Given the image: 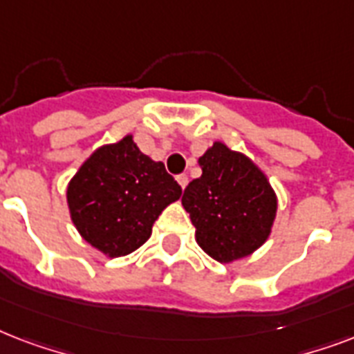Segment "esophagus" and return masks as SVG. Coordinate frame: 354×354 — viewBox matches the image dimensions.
Here are the masks:
<instances>
[{"label": "esophagus", "instance_id": "1", "mask_svg": "<svg viewBox=\"0 0 354 354\" xmlns=\"http://www.w3.org/2000/svg\"><path fill=\"white\" fill-rule=\"evenodd\" d=\"M176 182L180 183V187H182V189L187 187V183H189L187 174H178V176H176Z\"/></svg>", "mask_w": 354, "mask_h": 354}]
</instances>
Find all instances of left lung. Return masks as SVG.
Segmentation results:
<instances>
[{"mask_svg":"<svg viewBox=\"0 0 354 354\" xmlns=\"http://www.w3.org/2000/svg\"><path fill=\"white\" fill-rule=\"evenodd\" d=\"M198 163L202 176L182 196L196 242L218 263L246 257L268 239L277 211L274 189L246 156L218 141Z\"/></svg>","mask_w":354,"mask_h":354,"instance_id":"8db88e82","label":"left lung"}]
</instances>
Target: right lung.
I'll list each match as a JSON object with an SVG mask.
<instances>
[{"label": "right lung", "instance_id": "obj_1", "mask_svg": "<svg viewBox=\"0 0 354 354\" xmlns=\"http://www.w3.org/2000/svg\"><path fill=\"white\" fill-rule=\"evenodd\" d=\"M182 187L133 143L132 136L95 150L68 185L71 221L91 246L108 257L138 250Z\"/></svg>", "mask_w": 354, "mask_h": 354}]
</instances>
